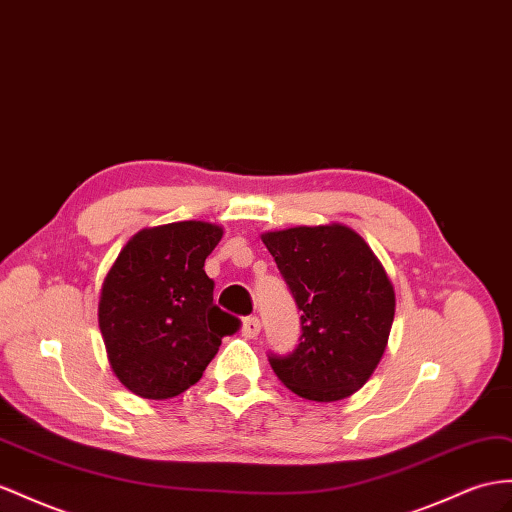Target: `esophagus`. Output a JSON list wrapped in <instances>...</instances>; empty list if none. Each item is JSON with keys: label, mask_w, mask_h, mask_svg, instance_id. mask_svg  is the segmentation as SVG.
<instances>
[{"label": "esophagus", "mask_w": 512, "mask_h": 512, "mask_svg": "<svg viewBox=\"0 0 512 512\" xmlns=\"http://www.w3.org/2000/svg\"><path fill=\"white\" fill-rule=\"evenodd\" d=\"M259 331H261V324H259V320H257L255 316L244 320V324H242V335H244L246 339H255V337L259 335Z\"/></svg>", "instance_id": "1"}]
</instances>
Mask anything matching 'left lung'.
<instances>
[{
    "label": "left lung",
    "instance_id": "left-lung-1",
    "mask_svg": "<svg viewBox=\"0 0 512 512\" xmlns=\"http://www.w3.org/2000/svg\"><path fill=\"white\" fill-rule=\"evenodd\" d=\"M296 300L298 348L270 357L296 396L335 402L370 381L389 342L396 292L381 261L357 231L339 222L261 233Z\"/></svg>",
    "mask_w": 512,
    "mask_h": 512
}]
</instances>
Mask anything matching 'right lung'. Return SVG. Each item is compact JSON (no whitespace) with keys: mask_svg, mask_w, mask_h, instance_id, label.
<instances>
[{"mask_svg":"<svg viewBox=\"0 0 512 512\" xmlns=\"http://www.w3.org/2000/svg\"><path fill=\"white\" fill-rule=\"evenodd\" d=\"M222 227L203 220L138 231L99 292V329L114 376L140 398L168 400L201 381L240 320L214 305L203 266Z\"/></svg>","mask_w":512,"mask_h":512,"instance_id":"1","label":"right lung"}]
</instances>
